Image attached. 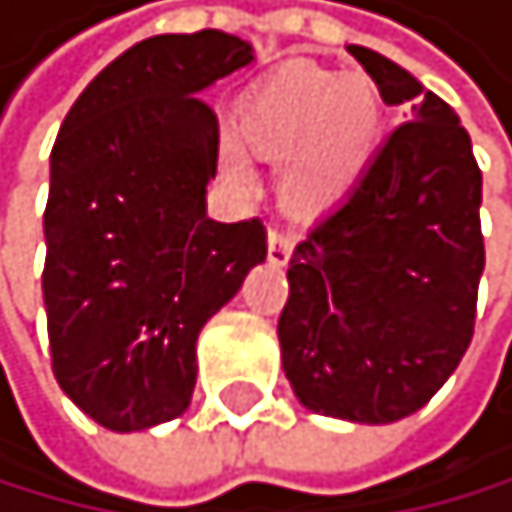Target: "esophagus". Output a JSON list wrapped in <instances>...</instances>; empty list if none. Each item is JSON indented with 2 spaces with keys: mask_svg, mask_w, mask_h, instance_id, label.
Masks as SVG:
<instances>
[{
  "mask_svg": "<svg viewBox=\"0 0 512 512\" xmlns=\"http://www.w3.org/2000/svg\"><path fill=\"white\" fill-rule=\"evenodd\" d=\"M291 250H295V240L285 230H269V262L272 266H285L291 259Z\"/></svg>",
  "mask_w": 512,
  "mask_h": 512,
  "instance_id": "34e87169",
  "label": "esophagus"
}]
</instances>
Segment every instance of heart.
Returning <instances> with one entry per match:
<instances>
[{"instance_id":"heart-1","label":"heart","mask_w":512,"mask_h":512,"mask_svg":"<svg viewBox=\"0 0 512 512\" xmlns=\"http://www.w3.org/2000/svg\"><path fill=\"white\" fill-rule=\"evenodd\" d=\"M378 95L359 76H333L304 66L278 70L246 92L237 127L266 160H278V192L298 208L343 198L368 163L378 137ZM224 163L246 172L234 144Z\"/></svg>"}]
</instances>
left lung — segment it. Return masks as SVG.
Returning a JSON list of instances; mask_svg holds the SVG:
<instances>
[{"instance_id": "left-lung-1", "label": "left lung", "mask_w": 512, "mask_h": 512, "mask_svg": "<svg viewBox=\"0 0 512 512\" xmlns=\"http://www.w3.org/2000/svg\"><path fill=\"white\" fill-rule=\"evenodd\" d=\"M349 54L407 124L295 246L278 343L307 410L375 426L417 413L471 343L484 272L481 169L436 92L375 50Z\"/></svg>"}]
</instances>
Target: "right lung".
Returning a JSON list of instances; mask_svg holds the SVG:
<instances>
[{
  "label": "right lung",
  "instance_id": "obj_1",
  "mask_svg": "<svg viewBox=\"0 0 512 512\" xmlns=\"http://www.w3.org/2000/svg\"><path fill=\"white\" fill-rule=\"evenodd\" d=\"M253 60L237 34H156L111 60L60 124L41 278L50 362L105 430L185 413L201 327L266 259L259 217H208L217 118L201 95Z\"/></svg>",
  "mask_w": 512,
  "mask_h": 512
}]
</instances>
